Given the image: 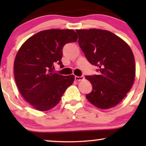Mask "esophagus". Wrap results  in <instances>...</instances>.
Segmentation results:
<instances>
[{
	"mask_svg": "<svg viewBox=\"0 0 146 146\" xmlns=\"http://www.w3.org/2000/svg\"><path fill=\"white\" fill-rule=\"evenodd\" d=\"M74 78L76 81H80V80H84V76L83 75L81 76H75Z\"/></svg>",
	"mask_w": 146,
	"mask_h": 146,
	"instance_id": "obj_1",
	"label": "esophagus"
}]
</instances>
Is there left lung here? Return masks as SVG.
<instances>
[{
  "mask_svg": "<svg viewBox=\"0 0 146 146\" xmlns=\"http://www.w3.org/2000/svg\"><path fill=\"white\" fill-rule=\"evenodd\" d=\"M76 33L86 58L98 67V74L86 76L92 86V90L86 97L99 108L114 107L126 96L134 82L135 59L130 47L108 31L76 30Z\"/></svg>",
  "mask_w": 146,
  "mask_h": 146,
  "instance_id": "8db88e82",
  "label": "left lung"
}]
</instances>
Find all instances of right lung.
I'll use <instances>...</instances> for the list:
<instances>
[{
	"instance_id": "obj_1",
	"label": "right lung",
	"mask_w": 146,
	"mask_h": 146,
	"mask_svg": "<svg viewBox=\"0 0 146 146\" xmlns=\"http://www.w3.org/2000/svg\"><path fill=\"white\" fill-rule=\"evenodd\" d=\"M78 40L73 30L40 31L22 45L14 64L15 78L24 98L35 109L47 111L57 105L74 76H62L54 71L61 59L66 44Z\"/></svg>"
}]
</instances>
